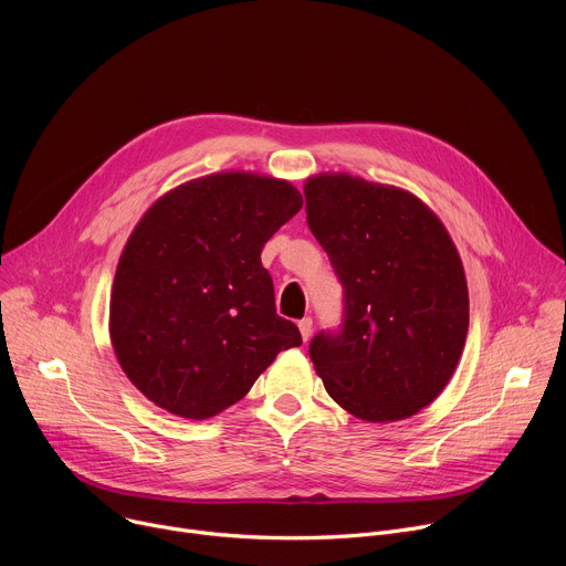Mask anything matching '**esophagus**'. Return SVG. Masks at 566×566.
<instances>
[{
  "label": "esophagus",
  "instance_id": "obj_1",
  "mask_svg": "<svg viewBox=\"0 0 566 566\" xmlns=\"http://www.w3.org/2000/svg\"><path fill=\"white\" fill-rule=\"evenodd\" d=\"M297 327H300L302 340L306 343V340L311 338V332H313V319H311V317H304V319H300V322H297Z\"/></svg>",
  "mask_w": 566,
  "mask_h": 566
}]
</instances>
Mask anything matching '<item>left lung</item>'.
Segmentation results:
<instances>
[{
	"label": "left lung",
	"instance_id": "left-lung-1",
	"mask_svg": "<svg viewBox=\"0 0 566 566\" xmlns=\"http://www.w3.org/2000/svg\"><path fill=\"white\" fill-rule=\"evenodd\" d=\"M306 223L343 284V322L308 343L329 396L365 421L417 415L448 385L468 286L443 223L412 195L349 175L306 181Z\"/></svg>",
	"mask_w": 566,
	"mask_h": 566
}]
</instances>
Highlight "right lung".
<instances>
[{
  "label": "right lung",
  "instance_id": "right-lung-1",
  "mask_svg": "<svg viewBox=\"0 0 566 566\" xmlns=\"http://www.w3.org/2000/svg\"><path fill=\"white\" fill-rule=\"evenodd\" d=\"M300 208L286 181L226 172L179 186L138 221L116 269L109 332L127 378L158 408L210 419L302 345L260 258Z\"/></svg>",
  "mask_w": 566,
  "mask_h": 566
}]
</instances>
